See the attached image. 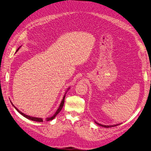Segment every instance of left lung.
I'll use <instances>...</instances> for the list:
<instances>
[{"label":"left lung","mask_w":151,"mask_h":151,"mask_svg":"<svg viewBox=\"0 0 151 151\" xmlns=\"http://www.w3.org/2000/svg\"><path fill=\"white\" fill-rule=\"evenodd\" d=\"M96 123L97 125H100V126L104 127H106V128H109V127H115V126L118 125V124H117V125H101V124H99V123H97V122H96Z\"/></svg>","instance_id":"8db88e82"}]
</instances>
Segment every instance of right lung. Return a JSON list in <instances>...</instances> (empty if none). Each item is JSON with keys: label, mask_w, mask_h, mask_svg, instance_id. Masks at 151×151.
Segmentation results:
<instances>
[{"label": "right lung", "mask_w": 151, "mask_h": 151, "mask_svg": "<svg viewBox=\"0 0 151 151\" xmlns=\"http://www.w3.org/2000/svg\"><path fill=\"white\" fill-rule=\"evenodd\" d=\"M21 47V46L19 47H18V49L17 50V51L16 52H17L18 51V50ZM65 95L64 96V97H63V99H62V101H61V104H60V106H59V108L58 109V110H57V111H56V113H55L52 117H47V118H46V121H51V120H52L58 114H59V113L60 111H61V109H62V108H63V104H64V101H65ZM11 103H12V101H11ZM12 104L13 105V104L12 103ZM13 106L14 107V108L17 109V111H18V113H19L21 115H22L24 117H25L26 118H27V119H30V120H32V121H36V122H43V119L42 118H38V117H31V116H27V115H26L25 114H24V113H22V112H21L18 109V108H16L13 105Z\"/></svg>", "instance_id": "right-lung-1"}]
</instances>
